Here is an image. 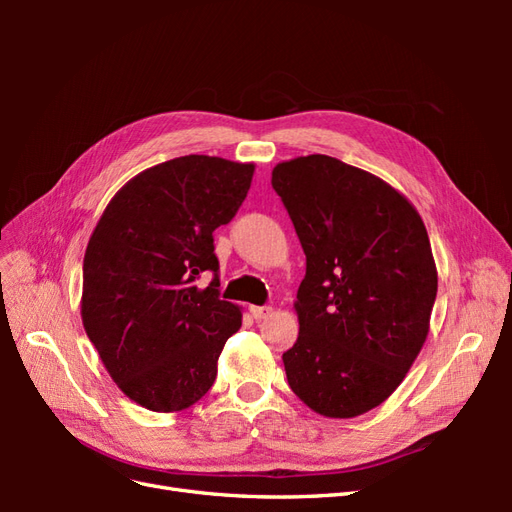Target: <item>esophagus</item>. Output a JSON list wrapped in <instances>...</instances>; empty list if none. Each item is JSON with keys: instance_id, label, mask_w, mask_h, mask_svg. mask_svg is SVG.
Here are the masks:
<instances>
[{"instance_id": "34e87169", "label": "esophagus", "mask_w": 512, "mask_h": 512, "mask_svg": "<svg viewBox=\"0 0 512 512\" xmlns=\"http://www.w3.org/2000/svg\"><path fill=\"white\" fill-rule=\"evenodd\" d=\"M271 312H273L271 307H258V305H252V307H250V314H252V318H254L256 322L267 320V318L271 316Z\"/></svg>"}]
</instances>
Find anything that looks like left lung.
Masks as SVG:
<instances>
[{
  "label": "left lung",
  "instance_id": "8db88e82",
  "mask_svg": "<svg viewBox=\"0 0 512 512\" xmlns=\"http://www.w3.org/2000/svg\"><path fill=\"white\" fill-rule=\"evenodd\" d=\"M271 183L307 258L288 384L316 414L361 416L393 395L427 339L438 292L427 228L393 185L320 153L280 162Z\"/></svg>",
  "mask_w": 512,
  "mask_h": 512
}]
</instances>
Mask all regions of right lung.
I'll return each instance as SVG.
<instances>
[{"mask_svg": "<svg viewBox=\"0 0 512 512\" xmlns=\"http://www.w3.org/2000/svg\"><path fill=\"white\" fill-rule=\"evenodd\" d=\"M252 162L183 156L132 177L111 198L83 260L81 318L108 376L151 412L194 406L218 376L241 307L220 301L213 230L235 218Z\"/></svg>", "mask_w": 512, "mask_h": 512, "instance_id": "obj_1", "label": "right lung"}]
</instances>
